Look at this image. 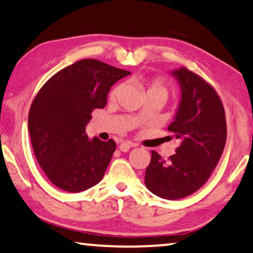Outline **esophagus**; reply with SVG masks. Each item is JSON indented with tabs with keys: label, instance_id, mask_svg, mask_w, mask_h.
Returning a JSON list of instances; mask_svg holds the SVG:
<instances>
[{
	"label": "esophagus",
	"instance_id": "34e87169",
	"mask_svg": "<svg viewBox=\"0 0 253 253\" xmlns=\"http://www.w3.org/2000/svg\"><path fill=\"white\" fill-rule=\"evenodd\" d=\"M133 146H134L133 143H130V142H123L119 145V150L122 151V152H128Z\"/></svg>",
	"mask_w": 253,
	"mask_h": 253
}]
</instances>
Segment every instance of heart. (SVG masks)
<instances>
[{
	"label": "heart",
	"instance_id": "obj_1",
	"mask_svg": "<svg viewBox=\"0 0 253 253\" xmlns=\"http://www.w3.org/2000/svg\"><path fill=\"white\" fill-rule=\"evenodd\" d=\"M150 92H161V93L167 95V89L162 85L161 83H159V82H152L150 84V86H148V90H147V93H150ZM115 93H116V90L112 92V95H115Z\"/></svg>",
	"mask_w": 253,
	"mask_h": 253
}]
</instances>
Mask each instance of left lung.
<instances>
[{"instance_id": "left-lung-1", "label": "left lung", "mask_w": 253, "mask_h": 253, "mask_svg": "<svg viewBox=\"0 0 253 253\" xmlns=\"http://www.w3.org/2000/svg\"><path fill=\"white\" fill-rule=\"evenodd\" d=\"M170 74L180 86V101L168 129L180 141L166 161L155 151L145 171V186L163 199H180L197 191L217 166L226 142V119L216 91L186 67Z\"/></svg>"}]
</instances>
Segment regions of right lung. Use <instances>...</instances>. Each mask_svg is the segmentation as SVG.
<instances>
[{
	"label": "right lung",
	"instance_id": "add662e5",
	"mask_svg": "<svg viewBox=\"0 0 253 253\" xmlns=\"http://www.w3.org/2000/svg\"><path fill=\"white\" fill-rule=\"evenodd\" d=\"M130 72L82 59L57 72L36 95L28 128L36 159L56 187L80 192L101 181L116 143L87 138L92 111L103 108L110 87Z\"/></svg>",
	"mask_w": 253,
	"mask_h": 253
}]
</instances>
